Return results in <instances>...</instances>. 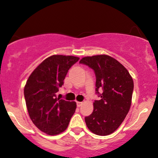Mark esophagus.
I'll list each match as a JSON object with an SVG mask.
<instances>
[{
	"label": "esophagus",
	"mask_w": 158,
	"mask_h": 158,
	"mask_svg": "<svg viewBox=\"0 0 158 158\" xmlns=\"http://www.w3.org/2000/svg\"><path fill=\"white\" fill-rule=\"evenodd\" d=\"M82 103H83L82 102H77V106L78 108H79V107H81V105H82Z\"/></svg>",
	"instance_id": "1"
}]
</instances>
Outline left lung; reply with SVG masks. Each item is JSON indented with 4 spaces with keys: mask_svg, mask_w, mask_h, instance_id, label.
<instances>
[{
    "mask_svg": "<svg viewBox=\"0 0 158 158\" xmlns=\"http://www.w3.org/2000/svg\"><path fill=\"white\" fill-rule=\"evenodd\" d=\"M92 69L96 76V93L100 100L93 102V112L85 117L88 129L100 136L112 134L120 127L131 105L134 81L124 66L108 55L87 56L79 61ZM99 89H102L100 94Z\"/></svg>",
    "mask_w": 158,
    "mask_h": 158,
    "instance_id": "1",
    "label": "left lung"
}]
</instances>
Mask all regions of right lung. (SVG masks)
Here are the masks:
<instances>
[{"label":"right lung","instance_id":"right-lung-1","mask_svg":"<svg viewBox=\"0 0 158 158\" xmlns=\"http://www.w3.org/2000/svg\"><path fill=\"white\" fill-rule=\"evenodd\" d=\"M79 58L53 55L32 71L25 85L27 110L33 123L48 135H57L68 127L77 103L56 98L69 69Z\"/></svg>","mask_w":158,"mask_h":158}]
</instances>
